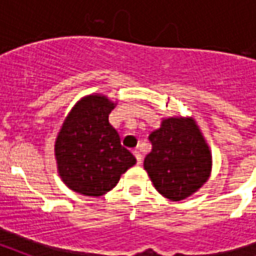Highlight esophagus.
<instances>
[{
  "instance_id": "1",
  "label": "esophagus",
  "mask_w": 256,
  "mask_h": 256,
  "mask_svg": "<svg viewBox=\"0 0 256 256\" xmlns=\"http://www.w3.org/2000/svg\"><path fill=\"white\" fill-rule=\"evenodd\" d=\"M132 154H134V156H136V162H138V164H142V154H140V150H132Z\"/></svg>"
}]
</instances>
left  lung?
Here are the masks:
<instances>
[{
	"mask_svg": "<svg viewBox=\"0 0 256 256\" xmlns=\"http://www.w3.org/2000/svg\"><path fill=\"white\" fill-rule=\"evenodd\" d=\"M148 140L152 148L144 158V168L164 198L183 200L208 180L211 150L192 116L162 118L160 128Z\"/></svg>",
	"mask_w": 256,
	"mask_h": 256,
	"instance_id": "8db88e82",
	"label": "left lung"
}]
</instances>
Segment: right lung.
Returning <instances> with one entry per match:
<instances>
[{
  "mask_svg": "<svg viewBox=\"0 0 256 256\" xmlns=\"http://www.w3.org/2000/svg\"><path fill=\"white\" fill-rule=\"evenodd\" d=\"M116 104L104 94L84 96L70 110L56 138L58 175L78 194H106L116 186L120 175L136 164L108 122Z\"/></svg>",
  "mask_w": 256,
  "mask_h": 256,
  "instance_id": "obj_1",
  "label": "right lung"
}]
</instances>
